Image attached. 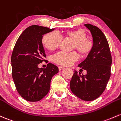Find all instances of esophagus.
<instances>
[{
    "label": "esophagus",
    "mask_w": 121,
    "mask_h": 121,
    "mask_svg": "<svg viewBox=\"0 0 121 121\" xmlns=\"http://www.w3.org/2000/svg\"><path fill=\"white\" fill-rule=\"evenodd\" d=\"M64 68V67H62V66H60V67H58V69H59V71L62 70V69H63Z\"/></svg>",
    "instance_id": "34e87169"
}]
</instances>
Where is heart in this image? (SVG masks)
Masks as SVG:
<instances>
[{
    "label": "heart",
    "instance_id": "obj_1",
    "mask_svg": "<svg viewBox=\"0 0 121 121\" xmlns=\"http://www.w3.org/2000/svg\"><path fill=\"white\" fill-rule=\"evenodd\" d=\"M67 35L73 40V48L83 54H87L91 52L93 48V42L91 39L86 38L87 35L85 30H79L69 31ZM63 39L61 35L57 31H53L45 34L43 36L42 42L46 49L50 50L56 49L60 46ZM79 56L76 52H67L60 51L53 54L52 57L54 63L63 65H70L78 60Z\"/></svg>",
    "mask_w": 121,
    "mask_h": 121
}]
</instances>
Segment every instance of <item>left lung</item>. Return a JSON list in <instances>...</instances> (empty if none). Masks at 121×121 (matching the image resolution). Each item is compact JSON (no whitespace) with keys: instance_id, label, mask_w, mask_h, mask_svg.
Listing matches in <instances>:
<instances>
[{"instance_id":"1","label":"left lung","mask_w":121,"mask_h":121,"mask_svg":"<svg viewBox=\"0 0 121 121\" xmlns=\"http://www.w3.org/2000/svg\"><path fill=\"white\" fill-rule=\"evenodd\" d=\"M91 31L93 48L78 67L87 71L84 75L75 71L70 82L72 92L82 100L92 101L100 97L111 76L112 57L106 37L99 28L85 24Z\"/></svg>"}]
</instances>
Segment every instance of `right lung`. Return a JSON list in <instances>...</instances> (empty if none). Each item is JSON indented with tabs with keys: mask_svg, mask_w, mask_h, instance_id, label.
Instances as JSON below:
<instances>
[{
	"mask_svg": "<svg viewBox=\"0 0 121 121\" xmlns=\"http://www.w3.org/2000/svg\"><path fill=\"white\" fill-rule=\"evenodd\" d=\"M54 30L39 25H32L18 38L11 57L12 77L20 96L29 101H38L49 91L52 77L58 68L49 63L46 68L38 64L46 61L42 44L43 35Z\"/></svg>",
	"mask_w": 121,
	"mask_h": 121,
	"instance_id": "add662e5",
	"label": "right lung"
}]
</instances>
